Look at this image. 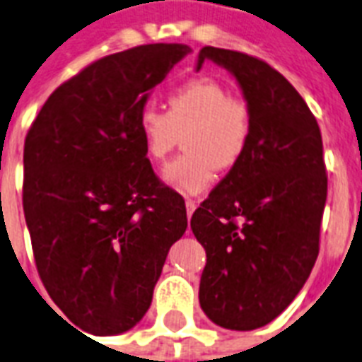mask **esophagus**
Listing matches in <instances>:
<instances>
[{"mask_svg":"<svg viewBox=\"0 0 362 362\" xmlns=\"http://www.w3.org/2000/svg\"><path fill=\"white\" fill-rule=\"evenodd\" d=\"M197 209V201L195 199H186V211H187V216H192L193 212Z\"/></svg>","mask_w":362,"mask_h":362,"instance_id":"obj_1","label":"esophagus"}]
</instances>
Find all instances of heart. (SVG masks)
<instances>
[{
  "mask_svg": "<svg viewBox=\"0 0 362 362\" xmlns=\"http://www.w3.org/2000/svg\"><path fill=\"white\" fill-rule=\"evenodd\" d=\"M136 132L153 165H161L184 134L186 153L165 167L163 180L184 195H199L216 180V169L230 170L241 163L252 134V112L224 83L193 77L167 95V112L142 107Z\"/></svg>",
  "mask_w": 362,
  "mask_h": 362,
  "instance_id": "1",
  "label": "heart"
}]
</instances>
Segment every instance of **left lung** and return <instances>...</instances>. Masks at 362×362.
Wrapping results in <instances>:
<instances>
[{
    "label": "left lung",
    "instance_id": "obj_1",
    "mask_svg": "<svg viewBox=\"0 0 362 362\" xmlns=\"http://www.w3.org/2000/svg\"><path fill=\"white\" fill-rule=\"evenodd\" d=\"M230 70L252 112L241 163L192 216L205 247L199 303L230 330H255L288 308L319 256L327 167L315 115L285 76L245 52L203 47Z\"/></svg>",
    "mask_w": 362,
    "mask_h": 362
}]
</instances>
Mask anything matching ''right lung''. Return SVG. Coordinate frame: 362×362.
Wrapping results in <instances>:
<instances>
[{
  "mask_svg": "<svg viewBox=\"0 0 362 362\" xmlns=\"http://www.w3.org/2000/svg\"><path fill=\"white\" fill-rule=\"evenodd\" d=\"M189 52L150 43L85 66L54 90L24 140L22 205L35 267L76 327L121 334L148 311L186 203L144 156L138 112Z\"/></svg>",
  "mask_w": 362,
  "mask_h": 362,
  "instance_id": "add662e5",
  "label": "right lung"
}]
</instances>
